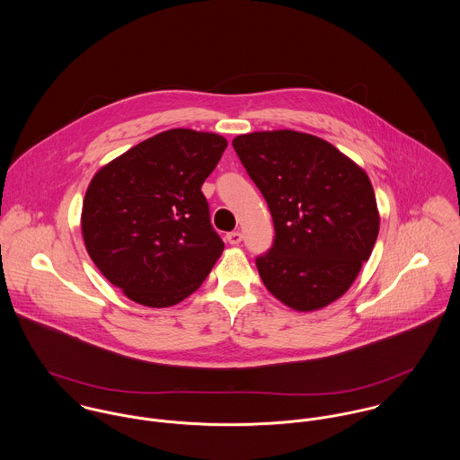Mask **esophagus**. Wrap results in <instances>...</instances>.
<instances>
[{"mask_svg":"<svg viewBox=\"0 0 460 460\" xmlns=\"http://www.w3.org/2000/svg\"><path fill=\"white\" fill-rule=\"evenodd\" d=\"M226 241H228V244L235 246L243 241V234L241 232H230V234H226Z\"/></svg>","mask_w":460,"mask_h":460,"instance_id":"esophagus-1","label":"esophagus"}]
</instances>
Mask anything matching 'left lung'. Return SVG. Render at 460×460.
<instances>
[{
  "instance_id": "1",
  "label": "left lung",
  "mask_w": 460,
  "mask_h": 460,
  "mask_svg": "<svg viewBox=\"0 0 460 460\" xmlns=\"http://www.w3.org/2000/svg\"><path fill=\"white\" fill-rule=\"evenodd\" d=\"M232 145L274 223L272 246L257 257L263 285L297 312L328 306L349 290L377 241L368 175L305 132L241 134Z\"/></svg>"
}]
</instances>
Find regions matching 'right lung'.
Listing matches in <instances>:
<instances>
[{
    "label": "right lung",
    "mask_w": 460,
    "mask_h": 460,
    "mask_svg": "<svg viewBox=\"0 0 460 460\" xmlns=\"http://www.w3.org/2000/svg\"><path fill=\"white\" fill-rule=\"evenodd\" d=\"M226 139L170 129L132 146L92 179L81 212L86 252L139 305L166 308L191 296L225 244L201 184Z\"/></svg>",
    "instance_id": "right-lung-1"
}]
</instances>
